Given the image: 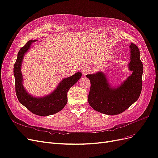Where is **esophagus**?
I'll list each match as a JSON object with an SVG mask.
<instances>
[{"label": "esophagus", "mask_w": 158, "mask_h": 158, "mask_svg": "<svg viewBox=\"0 0 158 158\" xmlns=\"http://www.w3.org/2000/svg\"><path fill=\"white\" fill-rule=\"evenodd\" d=\"M81 72H82V73L84 76L86 75V74H87L90 72H91V69L89 67H83L82 69H81Z\"/></svg>", "instance_id": "1"}]
</instances>
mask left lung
Segmentation results:
<instances>
[{"mask_svg":"<svg viewBox=\"0 0 158 158\" xmlns=\"http://www.w3.org/2000/svg\"><path fill=\"white\" fill-rule=\"evenodd\" d=\"M130 48L129 68L132 74L118 87L110 86L106 76L101 72L86 75L90 81L88 102L98 112L110 115L119 114L139 98L142 86L143 65L140 59L138 47L131 43Z\"/></svg>","mask_w":158,"mask_h":158,"instance_id":"8db88e82","label":"left lung"}]
</instances>
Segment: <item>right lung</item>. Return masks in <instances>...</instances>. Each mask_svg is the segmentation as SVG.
I'll return each mask as SVG.
<instances>
[{
	"mask_svg": "<svg viewBox=\"0 0 158 158\" xmlns=\"http://www.w3.org/2000/svg\"><path fill=\"white\" fill-rule=\"evenodd\" d=\"M36 40H29L19 50L17 60L14 66V75L16 85V93L19 102L31 112L40 116H48L62 110L68 102L67 94L69 89L81 78V73L77 72L71 77L64 79L53 92L41 98L34 97L25 90L23 86L21 66L25 54Z\"/></svg>",
	"mask_w": 158,
	"mask_h": 158,
	"instance_id": "right-lung-1",
	"label": "right lung"
}]
</instances>
